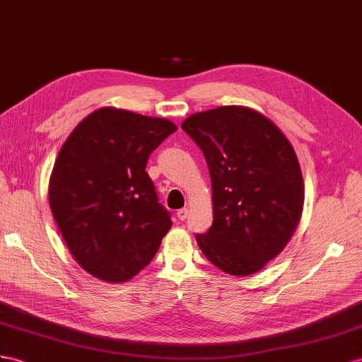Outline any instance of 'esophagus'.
Wrapping results in <instances>:
<instances>
[{
    "label": "esophagus",
    "instance_id": "34e87169",
    "mask_svg": "<svg viewBox=\"0 0 362 362\" xmlns=\"http://www.w3.org/2000/svg\"><path fill=\"white\" fill-rule=\"evenodd\" d=\"M187 217H188V209L187 208H182V209L177 211V218L179 220H185Z\"/></svg>",
    "mask_w": 362,
    "mask_h": 362
}]
</instances>
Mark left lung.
I'll return each instance as SVG.
<instances>
[{
    "label": "left lung",
    "instance_id": "8db88e82",
    "mask_svg": "<svg viewBox=\"0 0 362 362\" xmlns=\"http://www.w3.org/2000/svg\"><path fill=\"white\" fill-rule=\"evenodd\" d=\"M212 183L214 221L196 240L226 274L251 275L271 262L298 225L304 191L298 160L269 119L226 105L185 119Z\"/></svg>",
    "mask_w": 362,
    "mask_h": 362
}]
</instances>
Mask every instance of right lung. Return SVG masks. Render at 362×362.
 Wrapping results in <instances>:
<instances>
[{"instance_id": "add662e5", "label": "right lung", "mask_w": 362, "mask_h": 362, "mask_svg": "<svg viewBox=\"0 0 362 362\" xmlns=\"http://www.w3.org/2000/svg\"><path fill=\"white\" fill-rule=\"evenodd\" d=\"M174 132L166 119L99 108L62 145L50 208L71 255L99 280L124 283L141 272L173 226L145 168Z\"/></svg>"}]
</instances>
